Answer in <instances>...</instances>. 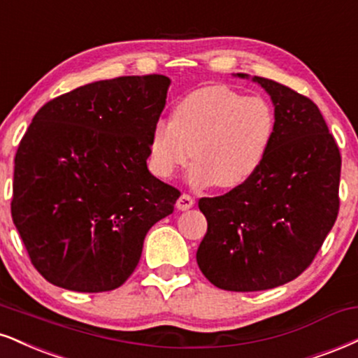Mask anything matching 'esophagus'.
I'll list each match as a JSON object with an SVG mask.
<instances>
[{
  "mask_svg": "<svg viewBox=\"0 0 358 358\" xmlns=\"http://www.w3.org/2000/svg\"><path fill=\"white\" fill-rule=\"evenodd\" d=\"M193 205H195V200H193L190 195H187V193H183V195L176 200V208L182 210V212H185V210H190Z\"/></svg>",
  "mask_w": 358,
  "mask_h": 358,
  "instance_id": "obj_1",
  "label": "esophagus"
}]
</instances>
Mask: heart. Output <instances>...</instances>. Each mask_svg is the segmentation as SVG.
<instances>
[{"instance_id": "b5f03b06", "label": "heart", "mask_w": 358, "mask_h": 358, "mask_svg": "<svg viewBox=\"0 0 358 358\" xmlns=\"http://www.w3.org/2000/svg\"><path fill=\"white\" fill-rule=\"evenodd\" d=\"M273 133L275 111L264 98L205 86L176 103L171 122L155 124L150 165L160 178H171L192 158L193 183L235 188L264 163Z\"/></svg>"}]
</instances>
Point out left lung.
<instances>
[{
  "instance_id": "obj_1",
  "label": "left lung",
  "mask_w": 358,
  "mask_h": 358,
  "mask_svg": "<svg viewBox=\"0 0 358 358\" xmlns=\"http://www.w3.org/2000/svg\"><path fill=\"white\" fill-rule=\"evenodd\" d=\"M253 81L275 105L268 153L240 187L198 200L208 222L198 266L215 287L230 292L268 290L299 277L340 208L342 157L318 106L273 80Z\"/></svg>"
}]
</instances>
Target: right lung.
<instances>
[{"label":"right lung","mask_w":358,"mask_h":358,"mask_svg":"<svg viewBox=\"0 0 358 358\" xmlns=\"http://www.w3.org/2000/svg\"><path fill=\"white\" fill-rule=\"evenodd\" d=\"M163 75L94 81L43 105L15 157L11 217L34 268L56 287H122L148 230L180 190L146 166L165 108Z\"/></svg>","instance_id":"right-lung-1"}]
</instances>
